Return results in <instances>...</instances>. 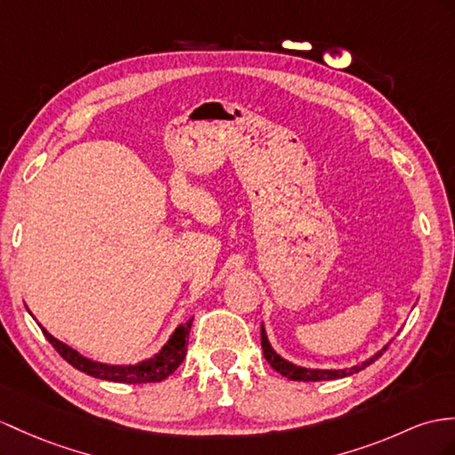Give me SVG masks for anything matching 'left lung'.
<instances>
[{
	"instance_id": "1",
	"label": "left lung",
	"mask_w": 455,
	"mask_h": 455,
	"mask_svg": "<svg viewBox=\"0 0 455 455\" xmlns=\"http://www.w3.org/2000/svg\"><path fill=\"white\" fill-rule=\"evenodd\" d=\"M260 343H262V353H264V359L270 363V367L280 372L282 376L290 380H303V382H318V380H336V379H343V376H351L355 374L363 369H367L369 364H372L376 359H379L382 353L387 349V346H384L379 353H374L372 357H369L367 361H363L361 364H355V367L351 369H305V367H297V364L290 363L287 359H283L282 355L274 351V347L270 346L268 336H266V330L264 324L260 326Z\"/></svg>"
}]
</instances>
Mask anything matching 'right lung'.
<instances>
[{
    "instance_id": "1",
    "label": "right lung",
    "mask_w": 455,
    "mask_h": 455,
    "mask_svg": "<svg viewBox=\"0 0 455 455\" xmlns=\"http://www.w3.org/2000/svg\"><path fill=\"white\" fill-rule=\"evenodd\" d=\"M191 324H193V316L187 320L185 324H180L175 328L170 339L165 341V346L156 353V355H152L150 359L139 361L135 364H108V363L92 361V359L81 355L76 349L69 347L68 343H63L58 338H53L44 326H40V324L38 326L42 328L44 336H46V339L52 343L53 349L58 351L60 355L76 371H81L88 376H94V379H100V380H108V382L147 384V382L165 380L183 363V359L187 355V339H189Z\"/></svg>"
}]
</instances>
